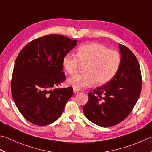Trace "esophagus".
I'll return each mask as SVG.
<instances>
[{"label":"esophagus","mask_w":152,"mask_h":152,"mask_svg":"<svg viewBox=\"0 0 152 152\" xmlns=\"http://www.w3.org/2000/svg\"><path fill=\"white\" fill-rule=\"evenodd\" d=\"M79 91H80V90H78V89L74 88V94H77V93H78V92H79Z\"/></svg>","instance_id":"34e87169"}]
</instances>
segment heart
Here are the masks:
<instances>
[{"mask_svg":"<svg viewBox=\"0 0 152 152\" xmlns=\"http://www.w3.org/2000/svg\"><path fill=\"white\" fill-rule=\"evenodd\" d=\"M79 61L86 64L84 73L75 74L67 80V84L75 89L90 86L95 83L105 84L114 78L119 70L121 57L117 50L97 43L84 44L78 49L76 56L68 53L62 58V66L72 75L78 70Z\"/></svg>","mask_w":152,"mask_h":152,"instance_id":"heart-1","label":"heart"}]
</instances>
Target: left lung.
Here are the masks:
<instances>
[{"mask_svg": "<svg viewBox=\"0 0 152 152\" xmlns=\"http://www.w3.org/2000/svg\"><path fill=\"white\" fill-rule=\"evenodd\" d=\"M121 64L107 84L88 93L83 109L86 118L102 127L120 123L131 113L140 95L142 75L138 61L129 48L118 44Z\"/></svg>", "mask_w": 152, "mask_h": 152, "instance_id": "obj_1", "label": "left lung"}]
</instances>
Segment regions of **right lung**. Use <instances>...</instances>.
Wrapping results in <instances>:
<instances>
[{
    "label": "right lung",
    "instance_id": "1",
    "mask_svg": "<svg viewBox=\"0 0 152 152\" xmlns=\"http://www.w3.org/2000/svg\"><path fill=\"white\" fill-rule=\"evenodd\" d=\"M77 40L48 35L28 43L15 62L11 92L18 109L26 120L39 126L51 124L62 115L73 88H55L63 82L62 58Z\"/></svg>",
    "mask_w": 152,
    "mask_h": 152
}]
</instances>
